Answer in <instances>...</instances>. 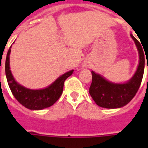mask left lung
<instances>
[{
    "mask_svg": "<svg viewBox=\"0 0 148 148\" xmlns=\"http://www.w3.org/2000/svg\"><path fill=\"white\" fill-rule=\"evenodd\" d=\"M140 55V62L136 73L130 80L123 84L110 82L95 72L92 73V83L90 87V94L100 107L106 109H116L126 106L136 94L140 86L144 71L145 56L142 45L131 34ZM148 70V64H147Z\"/></svg>",
    "mask_w": 148,
    "mask_h": 148,
    "instance_id": "left-lung-1",
    "label": "left lung"
}]
</instances>
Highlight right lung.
<instances>
[{"label": "right lung", "instance_id": "obj_1", "mask_svg": "<svg viewBox=\"0 0 148 148\" xmlns=\"http://www.w3.org/2000/svg\"><path fill=\"white\" fill-rule=\"evenodd\" d=\"M11 47L8 50L5 61V74L12 93L21 105L32 110H41L53 106L62 93L65 80L73 74V70L68 71L49 86L42 90H30L25 88L15 81L9 66V55Z\"/></svg>", "mask_w": 148, "mask_h": 148}]
</instances>
